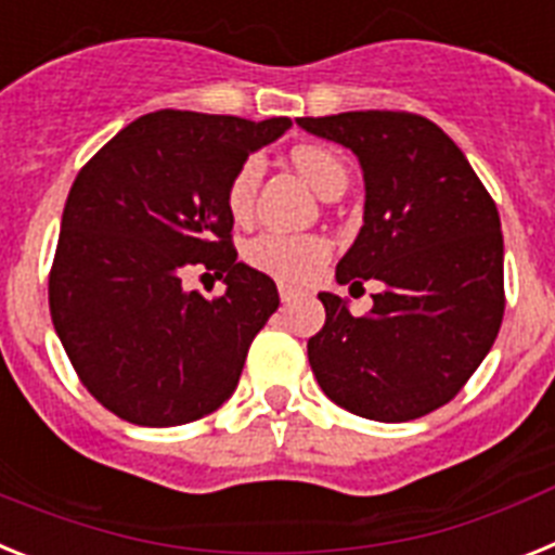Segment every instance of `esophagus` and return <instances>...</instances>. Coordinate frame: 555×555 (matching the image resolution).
<instances>
[{"instance_id":"1","label":"esophagus","mask_w":555,"mask_h":555,"mask_svg":"<svg viewBox=\"0 0 555 555\" xmlns=\"http://www.w3.org/2000/svg\"><path fill=\"white\" fill-rule=\"evenodd\" d=\"M279 298H282V305H291L293 298H296V291H293L291 284H279Z\"/></svg>"}]
</instances>
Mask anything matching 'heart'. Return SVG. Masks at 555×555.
<instances>
[{
	"mask_svg": "<svg viewBox=\"0 0 555 555\" xmlns=\"http://www.w3.org/2000/svg\"><path fill=\"white\" fill-rule=\"evenodd\" d=\"M291 162L301 176L310 181L318 195L332 197L335 192H344L349 184V170L340 162L335 151L324 144H298L291 151ZM259 181V162L245 158L231 176L229 190H225V206L231 218H248L254 192ZM332 254V243L321 234H276L264 231L259 237L245 245V262L268 276L279 279L284 284H307L318 276Z\"/></svg>",
	"mask_w": 555,
	"mask_h": 555,
	"instance_id": "1",
	"label": "heart"
}]
</instances>
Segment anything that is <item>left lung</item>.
Wrapping results in <instances>:
<instances>
[{
    "label": "left lung",
    "mask_w": 555,
    "mask_h": 555,
    "mask_svg": "<svg viewBox=\"0 0 555 555\" xmlns=\"http://www.w3.org/2000/svg\"><path fill=\"white\" fill-rule=\"evenodd\" d=\"M363 164L365 218L337 284L379 279L354 318L318 293L326 321L307 340L326 397L374 422H411L457 397L489 354L505 312L494 197L436 122L408 111L301 117Z\"/></svg>",
    "instance_id": "8db88e82"
}]
</instances>
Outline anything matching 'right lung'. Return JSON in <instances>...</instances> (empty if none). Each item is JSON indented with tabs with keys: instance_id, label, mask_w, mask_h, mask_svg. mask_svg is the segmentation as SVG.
Returning a JSON list of instances; mask_svg holds the SVG:
<instances>
[{
	"instance_id": "right-lung-1",
	"label": "right lung",
	"mask_w": 555,
	"mask_h": 555,
	"mask_svg": "<svg viewBox=\"0 0 555 555\" xmlns=\"http://www.w3.org/2000/svg\"><path fill=\"white\" fill-rule=\"evenodd\" d=\"M287 128V117L164 108L80 167L50 268V312L72 369L114 416L176 427L234 393L279 293L237 262L225 190L248 153ZM195 263L224 279L223 297L183 291Z\"/></svg>"
}]
</instances>
